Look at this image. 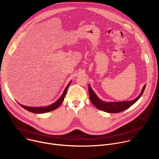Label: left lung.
I'll return each mask as SVG.
<instances>
[{
	"label": "left lung",
	"instance_id": "obj_1",
	"mask_svg": "<svg viewBox=\"0 0 159 159\" xmlns=\"http://www.w3.org/2000/svg\"><path fill=\"white\" fill-rule=\"evenodd\" d=\"M146 84L143 86L142 90L140 95L134 99L132 101H121V102H104L101 100L95 93L93 91L92 88L90 87V85H89V98L90 101L96 106V108L100 109L102 111H105L109 113H118L121 112L123 111L126 110V109L129 108L131 106L137 102L143 94L144 90L145 89Z\"/></svg>",
	"mask_w": 159,
	"mask_h": 159
}]
</instances>
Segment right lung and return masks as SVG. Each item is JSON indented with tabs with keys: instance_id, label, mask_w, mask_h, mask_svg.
<instances>
[{
	"instance_id": "right-lung-1",
	"label": "right lung",
	"mask_w": 159,
	"mask_h": 159,
	"mask_svg": "<svg viewBox=\"0 0 159 159\" xmlns=\"http://www.w3.org/2000/svg\"><path fill=\"white\" fill-rule=\"evenodd\" d=\"M70 83H71V81L69 84H68V85L65 87L64 91H63L62 95L61 96V97L55 102H54L53 104H52L51 105H49V106H44V107H38L26 106L22 105V104H19V105L21 107H23L24 109L30 111V112H33V113H38V114H40V113L47 112H50V111H52L53 110H55V109H57L60 106V104L62 103V102L63 101V99L65 98V96L66 91H67V89H68V88H69Z\"/></svg>"
}]
</instances>
